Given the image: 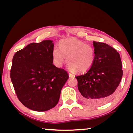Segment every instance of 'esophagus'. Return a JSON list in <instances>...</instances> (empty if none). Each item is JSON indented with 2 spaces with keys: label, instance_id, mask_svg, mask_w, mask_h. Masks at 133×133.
Instances as JSON below:
<instances>
[{
  "label": "esophagus",
  "instance_id": "1",
  "mask_svg": "<svg viewBox=\"0 0 133 133\" xmlns=\"http://www.w3.org/2000/svg\"><path fill=\"white\" fill-rule=\"evenodd\" d=\"M73 76H74V75H73V74L69 73V77H73Z\"/></svg>",
  "mask_w": 133,
  "mask_h": 133
}]
</instances>
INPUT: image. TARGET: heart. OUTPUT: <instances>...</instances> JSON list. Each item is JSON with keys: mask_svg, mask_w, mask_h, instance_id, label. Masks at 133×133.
Masks as SVG:
<instances>
[{"mask_svg": "<svg viewBox=\"0 0 133 133\" xmlns=\"http://www.w3.org/2000/svg\"><path fill=\"white\" fill-rule=\"evenodd\" d=\"M52 57L58 66H62L67 57V64L70 69L84 73L93 66L96 55L94 49L90 45L76 38H69L60 42L59 48H53Z\"/></svg>", "mask_w": 133, "mask_h": 133, "instance_id": "obj_1", "label": "heart"}]
</instances>
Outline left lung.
<instances>
[{
    "label": "left lung",
    "instance_id": "8db88e82",
    "mask_svg": "<svg viewBox=\"0 0 133 133\" xmlns=\"http://www.w3.org/2000/svg\"><path fill=\"white\" fill-rule=\"evenodd\" d=\"M96 58L89 70L76 76L82 98L88 104H104L111 99L123 76L120 54L102 42H93Z\"/></svg>",
    "mask_w": 133,
    "mask_h": 133
}]
</instances>
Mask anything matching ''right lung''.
I'll return each instance as SVG.
<instances>
[{"instance_id":"1","label":"right lung","mask_w":133,"mask_h":133,"mask_svg":"<svg viewBox=\"0 0 133 133\" xmlns=\"http://www.w3.org/2000/svg\"><path fill=\"white\" fill-rule=\"evenodd\" d=\"M53 41L31 43L15 54L10 78L20 102L34 111H45L55 107L67 72L53 64Z\"/></svg>"}]
</instances>
